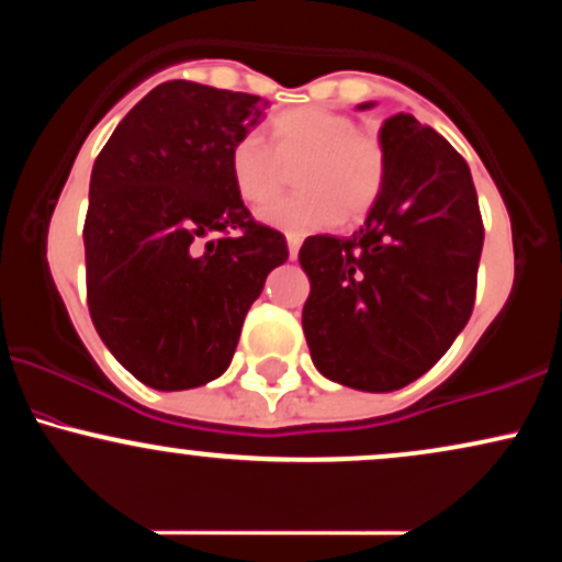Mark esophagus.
I'll list each match as a JSON object with an SVG mask.
<instances>
[{
  "instance_id": "esophagus-1",
  "label": "esophagus",
  "mask_w": 562,
  "mask_h": 562,
  "mask_svg": "<svg viewBox=\"0 0 562 562\" xmlns=\"http://www.w3.org/2000/svg\"><path fill=\"white\" fill-rule=\"evenodd\" d=\"M299 248H301V237L299 235H288V254H290V259H295V256H299Z\"/></svg>"
}]
</instances>
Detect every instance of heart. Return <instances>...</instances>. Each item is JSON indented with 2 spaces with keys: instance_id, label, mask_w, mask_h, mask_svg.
<instances>
[{
  "instance_id": "1",
  "label": "heart",
  "mask_w": 562,
  "mask_h": 562,
  "mask_svg": "<svg viewBox=\"0 0 562 562\" xmlns=\"http://www.w3.org/2000/svg\"><path fill=\"white\" fill-rule=\"evenodd\" d=\"M295 171L299 195L277 200L261 218L277 229L306 235L344 222H359L385 184V150L378 137L359 132L351 115L303 105L272 119V145L261 134H243L229 150V177L245 203L261 209Z\"/></svg>"
}]
</instances>
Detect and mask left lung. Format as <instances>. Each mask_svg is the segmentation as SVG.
<instances>
[{"label":"left lung","instance_id":"1","mask_svg":"<svg viewBox=\"0 0 562 562\" xmlns=\"http://www.w3.org/2000/svg\"><path fill=\"white\" fill-rule=\"evenodd\" d=\"M372 108V102H364ZM385 184L351 237L314 235L303 333L314 367L357 391L404 389L468 325L483 222L465 158L415 115L380 128Z\"/></svg>","mask_w":562,"mask_h":562}]
</instances>
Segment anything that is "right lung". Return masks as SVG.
<instances>
[{
	"mask_svg": "<svg viewBox=\"0 0 562 562\" xmlns=\"http://www.w3.org/2000/svg\"><path fill=\"white\" fill-rule=\"evenodd\" d=\"M267 102L195 81L145 94L94 160L83 222L87 301L102 344L158 391L227 370L285 235L250 218L229 150ZM214 236V241L207 237Z\"/></svg>",
	"mask_w": 562,
	"mask_h": 562,
	"instance_id": "1",
	"label": "right lung"
}]
</instances>
